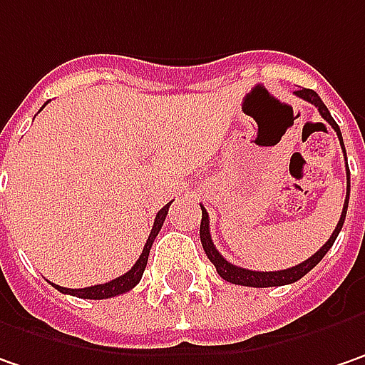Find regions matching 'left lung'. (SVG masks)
<instances>
[{"label": "left lung", "mask_w": 365, "mask_h": 365, "mask_svg": "<svg viewBox=\"0 0 365 365\" xmlns=\"http://www.w3.org/2000/svg\"><path fill=\"white\" fill-rule=\"evenodd\" d=\"M296 96H298L300 100H304V102H309L319 108L321 116H323V118L331 124V128L337 133V138H339V143H341V149H343V153H345V145H343V136H341L339 126H337V122L333 120L331 112L327 110V106L323 103V100L319 98V93H317V91H312V89L302 88L296 91ZM345 161H347V155H345ZM347 204H349V167H347V194H345V204H343V212H341L339 222H337V227H335V230H333V235L329 237V241H327L325 245L321 247L312 257H309L307 262L294 265V267H288V269H279V272H253V269H245V267H239V265H232V263L227 262V259L218 253V249L214 247L212 237H210V220H208V212H206V208H204V206H202V222H200V241H202V247H204V251H206L208 259L214 263V267H216L218 276L222 277L225 282L239 284V286H251V288L286 286V284L298 282L300 277L307 276L310 269H312L317 263L325 257L327 251L333 247L335 239H337V235H339L341 227H343V222H345Z\"/></svg>", "instance_id": "8db88e82"}]
</instances>
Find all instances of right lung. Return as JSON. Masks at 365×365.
Returning <instances> with one entry per match:
<instances>
[{
    "label": "right lung",
    "instance_id": "right-lung-1",
    "mask_svg": "<svg viewBox=\"0 0 365 365\" xmlns=\"http://www.w3.org/2000/svg\"><path fill=\"white\" fill-rule=\"evenodd\" d=\"M169 206H171V202L165 204V206L157 212V216H155V225H153L151 235H149V239H147V243H145V249H143V253H140V257L136 259L135 265H133L126 274H122V276L116 277V279H112V282L100 284V286L77 288V290H73V288H63V286H56V284H53V286H55L58 292L79 296V298H89V300H103V298H112V296H118V294L133 290L136 284L140 282V277H143V272H145L147 262H149V251H151L153 241H155V237L159 235V230L163 227V220H165L167 212H169Z\"/></svg>",
    "mask_w": 365,
    "mask_h": 365
}]
</instances>
